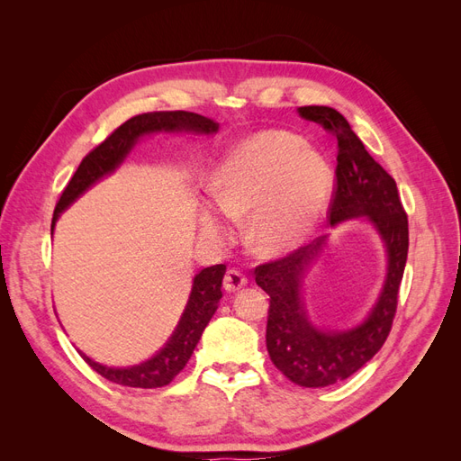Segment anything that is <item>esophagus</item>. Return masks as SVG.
Here are the masks:
<instances>
[{"mask_svg": "<svg viewBox=\"0 0 461 461\" xmlns=\"http://www.w3.org/2000/svg\"><path fill=\"white\" fill-rule=\"evenodd\" d=\"M248 283V278L244 273L236 271V269H229L225 273V278H222V286H225L227 292H239L240 288H244Z\"/></svg>", "mask_w": 461, "mask_h": 461, "instance_id": "esophagus-1", "label": "esophagus"}]
</instances>
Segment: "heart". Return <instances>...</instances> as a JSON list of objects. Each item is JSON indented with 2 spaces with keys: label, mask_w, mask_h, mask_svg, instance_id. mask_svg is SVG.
<instances>
[{
  "label": "heart",
  "mask_w": 461,
  "mask_h": 461,
  "mask_svg": "<svg viewBox=\"0 0 461 461\" xmlns=\"http://www.w3.org/2000/svg\"><path fill=\"white\" fill-rule=\"evenodd\" d=\"M329 190L325 161L285 132L248 138L215 175L219 209L234 221L253 215L248 242L261 256H278L302 244L323 213ZM202 229L209 236L225 232L213 209L203 212Z\"/></svg>",
  "instance_id": "obj_1"
}]
</instances>
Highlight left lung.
<instances>
[{
	"mask_svg": "<svg viewBox=\"0 0 461 461\" xmlns=\"http://www.w3.org/2000/svg\"><path fill=\"white\" fill-rule=\"evenodd\" d=\"M298 111L303 119L321 124L339 142L327 213L330 225L366 215L383 236L388 252V275L379 302L364 323L344 332L313 327L300 300L302 276L317 258L325 239H317L256 267V283L269 294L265 340L271 361L294 384L319 388L348 379L386 342L398 308L410 232L394 178L369 156L350 122L337 109L325 105H305Z\"/></svg>",
	"mask_w": 461,
	"mask_h": 461,
	"instance_id": "8db88e82",
	"label": "left lung"
}]
</instances>
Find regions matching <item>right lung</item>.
Wrapping results in <instances>:
<instances>
[{"instance_id":"add662e5","label":"right lung","mask_w":461,"mask_h":461,"mask_svg":"<svg viewBox=\"0 0 461 461\" xmlns=\"http://www.w3.org/2000/svg\"><path fill=\"white\" fill-rule=\"evenodd\" d=\"M217 129L219 127L213 119L198 113H188V111H149V113L136 115L127 122H122L121 127H117L102 144H97L90 153H86V158L80 161L77 173L68 180V185L61 192L58 205H55L51 229L63 209L67 205H71L82 192L95 183V180H100L104 175L113 171L115 167L127 158V153L142 134L158 131H192L213 134ZM227 265L219 263L202 269L196 275L186 310L183 317H180V323L173 332L171 340L165 344V348L158 356H153L151 359L144 361V364L127 369H115L95 364V361H92L85 354L80 356L85 357L86 364L95 373H100L104 379L121 386L159 388L169 384L188 364L194 348L200 342L203 329L207 327V323L212 321L213 313L219 308V300L222 298L221 283Z\"/></svg>"}]
</instances>
